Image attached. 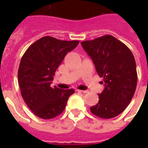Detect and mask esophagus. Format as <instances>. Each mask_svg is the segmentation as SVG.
Listing matches in <instances>:
<instances>
[{"instance_id":"obj_1","label":"esophagus","mask_w":148,"mask_h":148,"mask_svg":"<svg viewBox=\"0 0 148 148\" xmlns=\"http://www.w3.org/2000/svg\"><path fill=\"white\" fill-rule=\"evenodd\" d=\"M77 91L78 92H81V93H87L89 91L88 90H77Z\"/></svg>"}]
</instances>
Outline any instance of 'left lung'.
I'll use <instances>...</instances> for the list:
<instances>
[{
    "mask_svg": "<svg viewBox=\"0 0 148 148\" xmlns=\"http://www.w3.org/2000/svg\"><path fill=\"white\" fill-rule=\"evenodd\" d=\"M81 44L105 82V89L98 94V103L90 111L103 119L115 117L127 108L136 91L137 72L133 54L124 43L110 35Z\"/></svg>",
    "mask_w": 148,
    "mask_h": 148,
    "instance_id": "left-lung-1",
    "label": "left lung"
}]
</instances>
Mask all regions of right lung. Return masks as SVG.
Segmentation results:
<instances>
[{"instance_id":"obj_1","label":"right lung","mask_w":148,"mask_h":148,"mask_svg":"<svg viewBox=\"0 0 148 148\" xmlns=\"http://www.w3.org/2000/svg\"><path fill=\"white\" fill-rule=\"evenodd\" d=\"M79 41H66L44 36L32 43L21 58L18 83L21 96L28 108L38 117H56L65 109L73 89L61 90L51 86L56 70L68 52Z\"/></svg>"}]
</instances>
